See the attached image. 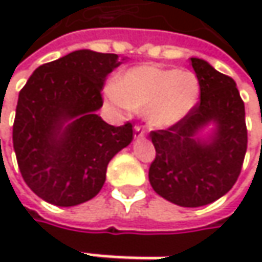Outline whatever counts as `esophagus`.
Masks as SVG:
<instances>
[{
  "instance_id": "34e87169",
  "label": "esophagus",
  "mask_w": 262,
  "mask_h": 262,
  "mask_svg": "<svg viewBox=\"0 0 262 262\" xmlns=\"http://www.w3.org/2000/svg\"><path fill=\"white\" fill-rule=\"evenodd\" d=\"M144 136H145V132L142 130L141 127L136 126V127H135V139H142Z\"/></svg>"
}]
</instances>
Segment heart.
I'll return each instance as SVG.
<instances>
[{
    "mask_svg": "<svg viewBox=\"0 0 262 262\" xmlns=\"http://www.w3.org/2000/svg\"><path fill=\"white\" fill-rule=\"evenodd\" d=\"M200 83L188 70L141 65L123 73L107 86L106 98L118 111H144L148 126L165 129L178 124L197 106Z\"/></svg>",
    "mask_w": 262,
    "mask_h": 262,
    "instance_id": "1",
    "label": "heart"
}]
</instances>
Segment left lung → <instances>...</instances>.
<instances>
[{"label":"left lung","mask_w":262,"mask_h":262,"mask_svg":"<svg viewBox=\"0 0 262 262\" xmlns=\"http://www.w3.org/2000/svg\"><path fill=\"white\" fill-rule=\"evenodd\" d=\"M191 65L200 103L182 121L150 133L156 159L148 170L153 189L183 208L223 197L236 182L247 148L244 103L234 80L199 57Z\"/></svg>","instance_id":"1"}]
</instances>
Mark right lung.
I'll return each mask as SVG.
<instances>
[{"mask_svg": "<svg viewBox=\"0 0 262 262\" xmlns=\"http://www.w3.org/2000/svg\"><path fill=\"white\" fill-rule=\"evenodd\" d=\"M126 57L77 50L40 65L19 92L13 148L30 189L56 206L95 197L109 161L133 139L132 124L115 127L97 111L106 76Z\"/></svg>", "mask_w": 262, "mask_h": 262, "instance_id": "1", "label": "right lung"}]
</instances>
